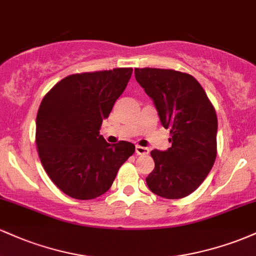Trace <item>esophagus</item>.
Returning <instances> with one entry per match:
<instances>
[{"label": "esophagus", "mask_w": 256, "mask_h": 256, "mask_svg": "<svg viewBox=\"0 0 256 256\" xmlns=\"http://www.w3.org/2000/svg\"><path fill=\"white\" fill-rule=\"evenodd\" d=\"M136 154L137 155H146V154H149V149L146 148V146H136Z\"/></svg>", "instance_id": "esophagus-1"}]
</instances>
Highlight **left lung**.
Segmentation results:
<instances>
[{"mask_svg": "<svg viewBox=\"0 0 256 256\" xmlns=\"http://www.w3.org/2000/svg\"><path fill=\"white\" fill-rule=\"evenodd\" d=\"M134 77L170 128L171 148L150 152L155 167L146 185L155 195L183 198L202 184L216 158L218 119L207 94L189 73L162 68H134Z\"/></svg>", "mask_w": 256, "mask_h": 256, "instance_id": "8db88e82", "label": "left lung"}]
</instances>
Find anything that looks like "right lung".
Wrapping results in <instances>:
<instances>
[{"label":"right lung","mask_w":256,"mask_h":256,"mask_svg":"<svg viewBox=\"0 0 256 256\" xmlns=\"http://www.w3.org/2000/svg\"><path fill=\"white\" fill-rule=\"evenodd\" d=\"M132 68L76 73L46 94L36 119V144L46 174L61 192L92 200L110 190L134 152L126 140L110 144L100 134Z\"/></svg>","instance_id":"1"}]
</instances>
